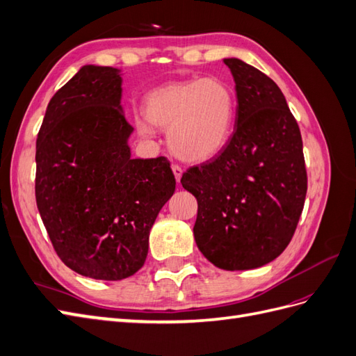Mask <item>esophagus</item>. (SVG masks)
<instances>
[{
	"label": "esophagus",
	"instance_id": "1",
	"mask_svg": "<svg viewBox=\"0 0 356 356\" xmlns=\"http://www.w3.org/2000/svg\"><path fill=\"white\" fill-rule=\"evenodd\" d=\"M172 170H174V175H175L177 181L179 182V179L182 177V168L179 165H172Z\"/></svg>",
	"mask_w": 356,
	"mask_h": 356
}]
</instances>
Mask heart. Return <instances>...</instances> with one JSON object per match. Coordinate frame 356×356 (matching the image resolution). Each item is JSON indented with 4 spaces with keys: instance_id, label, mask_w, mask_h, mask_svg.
<instances>
[{
    "instance_id": "obj_1",
    "label": "heart",
    "mask_w": 356,
    "mask_h": 356,
    "mask_svg": "<svg viewBox=\"0 0 356 356\" xmlns=\"http://www.w3.org/2000/svg\"><path fill=\"white\" fill-rule=\"evenodd\" d=\"M147 120L168 127L169 145L188 161H204L221 153L233 134L236 95L218 79L175 81L149 92L144 99ZM144 135L152 126L139 120Z\"/></svg>"
}]
</instances>
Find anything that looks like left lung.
Wrapping results in <instances>:
<instances>
[{
	"label": "left lung",
	"mask_w": 356,
	"mask_h": 356,
	"mask_svg": "<svg viewBox=\"0 0 356 356\" xmlns=\"http://www.w3.org/2000/svg\"><path fill=\"white\" fill-rule=\"evenodd\" d=\"M236 127L222 152L188 168L181 184L197 199L196 245L224 270H250L284 252L307 191L298 124L277 84L239 59Z\"/></svg>",
	"instance_id": "8db88e82"
}]
</instances>
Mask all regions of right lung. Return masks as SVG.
I'll return each mask as SVG.
<instances>
[{"label":"right lung","instance_id":"add662e5","mask_svg":"<svg viewBox=\"0 0 356 356\" xmlns=\"http://www.w3.org/2000/svg\"><path fill=\"white\" fill-rule=\"evenodd\" d=\"M120 99L115 68L86 65L50 99L37 136L35 200L51 245L74 272L101 281L144 266L177 184L166 157L131 159Z\"/></svg>","mask_w":356,"mask_h":356}]
</instances>
